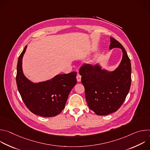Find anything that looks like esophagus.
I'll use <instances>...</instances> for the list:
<instances>
[{
	"mask_svg": "<svg viewBox=\"0 0 150 150\" xmlns=\"http://www.w3.org/2000/svg\"><path fill=\"white\" fill-rule=\"evenodd\" d=\"M76 79L78 82H80L81 81V76L78 73L77 75H76Z\"/></svg>",
	"mask_w": 150,
	"mask_h": 150,
	"instance_id": "esophagus-1",
	"label": "esophagus"
}]
</instances>
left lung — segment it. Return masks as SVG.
Segmentation results:
<instances>
[{
  "label": "left lung",
  "instance_id": "left-lung-1",
  "mask_svg": "<svg viewBox=\"0 0 150 150\" xmlns=\"http://www.w3.org/2000/svg\"><path fill=\"white\" fill-rule=\"evenodd\" d=\"M110 49L119 48L122 50V59L118 68L109 72L102 69L98 64L94 67L85 64L79 69L88 105L100 116L117 111L124 102L131 84L130 59L118 41L110 37Z\"/></svg>",
  "mask_w": 150,
  "mask_h": 150
}]
</instances>
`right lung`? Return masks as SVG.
I'll return each instance as SVG.
<instances>
[{"instance_id":"add662e5","label":"right lung","mask_w":150,"mask_h":150,"mask_svg":"<svg viewBox=\"0 0 150 150\" xmlns=\"http://www.w3.org/2000/svg\"><path fill=\"white\" fill-rule=\"evenodd\" d=\"M27 46L19 56L16 76L19 93L27 108L34 114L54 117L65 108L70 91L76 83V72L57 75L50 80L34 83L23 74L22 61Z\"/></svg>"}]
</instances>
